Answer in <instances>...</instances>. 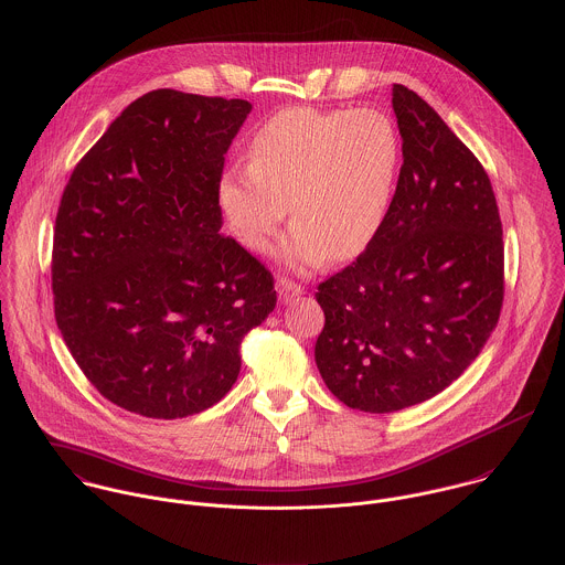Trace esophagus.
Segmentation results:
<instances>
[{
    "instance_id": "34e87169",
    "label": "esophagus",
    "mask_w": 565,
    "mask_h": 565,
    "mask_svg": "<svg viewBox=\"0 0 565 565\" xmlns=\"http://www.w3.org/2000/svg\"><path fill=\"white\" fill-rule=\"evenodd\" d=\"M277 292H279L281 301H292L295 297L303 295V288H301L299 284L290 281V279H281V281H279V286H277Z\"/></svg>"
}]
</instances>
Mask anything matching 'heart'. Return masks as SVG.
Instances as JSON below:
<instances>
[{
    "label": "heart",
    "instance_id": "b5f03b06",
    "mask_svg": "<svg viewBox=\"0 0 565 565\" xmlns=\"http://www.w3.org/2000/svg\"><path fill=\"white\" fill-rule=\"evenodd\" d=\"M399 163L402 137L384 111L288 107L257 126L248 166L221 179L218 205L246 248L270 253L290 203V264L344 262L362 253L384 223Z\"/></svg>",
    "mask_w": 565,
    "mask_h": 565
}]
</instances>
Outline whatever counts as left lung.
Masks as SVG:
<instances>
[{
    "mask_svg": "<svg viewBox=\"0 0 565 565\" xmlns=\"http://www.w3.org/2000/svg\"><path fill=\"white\" fill-rule=\"evenodd\" d=\"M404 163L371 244L319 284L315 360L342 404H422L476 360L504 301V242L482 163L422 96L393 85Z\"/></svg>",
    "mask_w": 565,
    "mask_h": 565,
    "instance_id": "8db88e82",
    "label": "left lung"
}]
</instances>
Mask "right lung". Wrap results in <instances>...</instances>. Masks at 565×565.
Here are the masks:
<instances>
[{
	"label": "right lung",
	"mask_w": 565,
	"mask_h": 565,
	"mask_svg": "<svg viewBox=\"0 0 565 565\" xmlns=\"http://www.w3.org/2000/svg\"><path fill=\"white\" fill-rule=\"evenodd\" d=\"M246 100L154 89L76 163L56 214L54 317L115 406L181 419L221 402L242 339L277 303L270 270L223 235L218 185Z\"/></svg>",
	"instance_id": "right-lung-1"
}]
</instances>
